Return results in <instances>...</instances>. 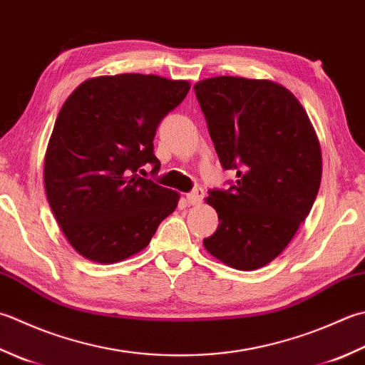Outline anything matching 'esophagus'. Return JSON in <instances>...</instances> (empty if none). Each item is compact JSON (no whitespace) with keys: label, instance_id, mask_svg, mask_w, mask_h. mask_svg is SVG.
I'll list each match as a JSON object with an SVG mask.
<instances>
[{"label":"esophagus","instance_id":"1","mask_svg":"<svg viewBox=\"0 0 365 365\" xmlns=\"http://www.w3.org/2000/svg\"><path fill=\"white\" fill-rule=\"evenodd\" d=\"M202 197H204V190L196 188V190H192L191 192H188V195H187V202L188 204H197V202L202 201Z\"/></svg>","mask_w":365,"mask_h":365}]
</instances>
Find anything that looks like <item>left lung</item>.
<instances>
[{"mask_svg": "<svg viewBox=\"0 0 365 365\" xmlns=\"http://www.w3.org/2000/svg\"><path fill=\"white\" fill-rule=\"evenodd\" d=\"M230 188L209 190L220 225L204 247L239 270L266 266L294 237L315 202L321 150L289 90L270 81L220 76L195 85Z\"/></svg>", "mask_w": 365, "mask_h": 365, "instance_id": "1", "label": "left lung"}]
</instances>
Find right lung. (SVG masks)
<instances>
[{"label": "right lung", "instance_id": "add662e5", "mask_svg": "<svg viewBox=\"0 0 365 365\" xmlns=\"http://www.w3.org/2000/svg\"><path fill=\"white\" fill-rule=\"evenodd\" d=\"M190 91L187 81L118 74L74 90L48 140L47 201L69 244L110 264L144 250L177 207V191L145 178L160 173L153 139L161 120Z\"/></svg>", "mask_w": 365, "mask_h": 365}]
</instances>
